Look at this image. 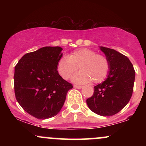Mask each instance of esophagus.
<instances>
[{
	"label": "esophagus",
	"mask_w": 146,
	"mask_h": 146,
	"mask_svg": "<svg viewBox=\"0 0 146 146\" xmlns=\"http://www.w3.org/2000/svg\"><path fill=\"white\" fill-rule=\"evenodd\" d=\"M73 87H74V88H78V89H80V88H82V86H78V85H74V86H73Z\"/></svg>",
	"instance_id": "1"
}]
</instances>
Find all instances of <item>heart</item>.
Returning <instances> with one entry per match:
<instances>
[{
	"mask_svg": "<svg viewBox=\"0 0 146 146\" xmlns=\"http://www.w3.org/2000/svg\"><path fill=\"white\" fill-rule=\"evenodd\" d=\"M78 66L81 71L72 78V81L76 84L88 83L91 80L93 83H100L106 78L109 71L108 59L86 48L74 51L68 57H62L57 68L62 78L67 80L78 69Z\"/></svg>",
	"mask_w": 146,
	"mask_h": 146,
	"instance_id": "heart-1",
	"label": "heart"
}]
</instances>
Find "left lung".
I'll return each instance as SVG.
<instances>
[{"label":"left lung","mask_w":146,"mask_h":146,"mask_svg":"<svg viewBox=\"0 0 146 146\" xmlns=\"http://www.w3.org/2000/svg\"><path fill=\"white\" fill-rule=\"evenodd\" d=\"M109 62V71L103 82L94 87V93L86 104L101 116L115 115L128 104L132 97L135 71L130 60L112 48L100 46Z\"/></svg>","instance_id":"8db88e82"}]
</instances>
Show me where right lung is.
Here are the masks:
<instances>
[{
  "mask_svg": "<svg viewBox=\"0 0 146 146\" xmlns=\"http://www.w3.org/2000/svg\"><path fill=\"white\" fill-rule=\"evenodd\" d=\"M62 48L44 46L26 53L15 66L16 100L29 115L40 119L54 117L62 108L71 84L59 75L57 65Z\"/></svg>",
  "mask_w": 146,
  "mask_h": 146,
  "instance_id": "add662e5",
  "label": "right lung"
}]
</instances>
